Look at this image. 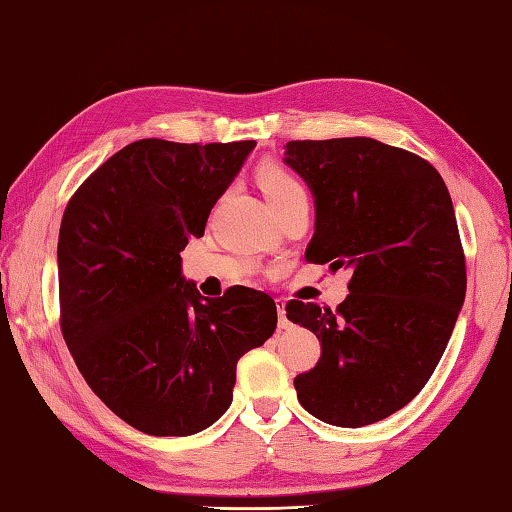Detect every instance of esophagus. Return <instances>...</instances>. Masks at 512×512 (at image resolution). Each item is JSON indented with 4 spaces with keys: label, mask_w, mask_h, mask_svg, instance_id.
<instances>
[{
    "label": "esophagus",
    "mask_w": 512,
    "mask_h": 512,
    "mask_svg": "<svg viewBox=\"0 0 512 512\" xmlns=\"http://www.w3.org/2000/svg\"><path fill=\"white\" fill-rule=\"evenodd\" d=\"M275 306H277V313H279V328H282V330L290 328V322L286 319V302H284V299L277 297Z\"/></svg>",
    "instance_id": "obj_1"
}]
</instances>
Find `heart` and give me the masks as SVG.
Returning <instances> with one entry per match:
<instances>
[{"instance_id":"b5f03b06","label":"heart","mask_w":512,"mask_h":512,"mask_svg":"<svg viewBox=\"0 0 512 512\" xmlns=\"http://www.w3.org/2000/svg\"><path fill=\"white\" fill-rule=\"evenodd\" d=\"M257 179H259V186L264 190V195L268 197V202L275 208L284 206L293 197L304 193V188L297 182V177L290 175L288 170L279 166H264L259 170Z\"/></svg>"}]
</instances>
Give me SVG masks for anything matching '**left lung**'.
I'll return each mask as SVG.
<instances>
[{"mask_svg": "<svg viewBox=\"0 0 512 512\" xmlns=\"http://www.w3.org/2000/svg\"><path fill=\"white\" fill-rule=\"evenodd\" d=\"M284 162L315 199L306 259L350 268L337 310L293 299L286 317L322 342L297 399L330 426L397 413L437 368L466 297L453 199L426 159L373 137L288 142Z\"/></svg>", "mask_w": 512, "mask_h": 512, "instance_id": "left-lung-1", "label": "left lung"}]
</instances>
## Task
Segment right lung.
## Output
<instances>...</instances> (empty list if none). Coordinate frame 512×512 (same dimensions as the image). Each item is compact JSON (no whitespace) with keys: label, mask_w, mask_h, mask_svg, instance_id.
Segmentation results:
<instances>
[{"label":"right lung","mask_w":512,"mask_h":512,"mask_svg":"<svg viewBox=\"0 0 512 512\" xmlns=\"http://www.w3.org/2000/svg\"><path fill=\"white\" fill-rule=\"evenodd\" d=\"M255 142L139 139L99 166L64 210L57 244L62 333L93 393L137 430L186 437L233 402L239 357L277 328V306L235 286L199 295L182 275L190 237Z\"/></svg>","instance_id":"obj_1"}]
</instances>
